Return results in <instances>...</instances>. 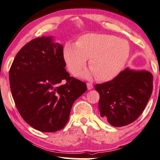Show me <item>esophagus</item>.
Masks as SVG:
<instances>
[{"mask_svg":"<svg viewBox=\"0 0 160 160\" xmlns=\"http://www.w3.org/2000/svg\"><path fill=\"white\" fill-rule=\"evenodd\" d=\"M87 85V88H88V90H92L93 88V85L92 83H89V82H88V83L86 84Z\"/></svg>","mask_w":160,"mask_h":160,"instance_id":"esophagus-1","label":"esophagus"}]
</instances>
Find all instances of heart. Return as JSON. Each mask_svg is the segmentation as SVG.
<instances>
[{"label":"heart","instance_id":"1","mask_svg":"<svg viewBox=\"0 0 160 160\" xmlns=\"http://www.w3.org/2000/svg\"><path fill=\"white\" fill-rule=\"evenodd\" d=\"M131 52L126 40L106 34H86L76 43L68 41L62 49V57L69 72L77 75L89 58V70L80 76L90 79L97 77L100 81L116 78L128 61Z\"/></svg>","mask_w":160,"mask_h":160}]
</instances>
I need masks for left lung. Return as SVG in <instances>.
<instances>
[{
  "mask_svg": "<svg viewBox=\"0 0 160 160\" xmlns=\"http://www.w3.org/2000/svg\"><path fill=\"white\" fill-rule=\"evenodd\" d=\"M100 116L112 126H125L140 116L151 98L153 75L127 67L111 81L97 84Z\"/></svg>",
  "mask_w": 160,
  "mask_h": 160,
  "instance_id": "1",
  "label": "left lung"
}]
</instances>
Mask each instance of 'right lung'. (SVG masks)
<instances>
[{
    "instance_id": "add662e5",
    "label": "right lung",
    "mask_w": 160,
    "mask_h": 160,
    "mask_svg": "<svg viewBox=\"0 0 160 160\" xmlns=\"http://www.w3.org/2000/svg\"><path fill=\"white\" fill-rule=\"evenodd\" d=\"M62 45L52 36L26 43L9 70L10 89L26 122L42 132H55L67 123L72 105L86 92V84L69 77ZM62 79L67 83L62 85Z\"/></svg>"
}]
</instances>
